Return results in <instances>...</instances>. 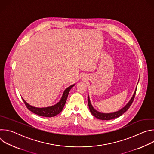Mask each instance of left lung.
I'll list each match as a JSON object with an SVG mask.
<instances>
[{"instance_id":"left-lung-1","label":"left lung","mask_w":154,"mask_h":154,"mask_svg":"<svg viewBox=\"0 0 154 154\" xmlns=\"http://www.w3.org/2000/svg\"><path fill=\"white\" fill-rule=\"evenodd\" d=\"M136 91H137V89L135 91L132 97L131 98L130 101L127 103V105L124 107H123L122 109H121L120 110H119L116 112H115V113H100V112H97V110H96V109L93 107V106L91 103L90 100V97L88 96V103L90 110L91 114L94 117H96V118H97L99 119L110 120V119H113L118 118L120 116H121L122 114H124L127 110V109L130 108V106H131V103H132V102L134 100V98H135V94H136Z\"/></svg>"}]
</instances>
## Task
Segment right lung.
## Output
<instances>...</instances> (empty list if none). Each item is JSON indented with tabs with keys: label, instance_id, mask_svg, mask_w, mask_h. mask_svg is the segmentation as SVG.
Here are the masks:
<instances>
[{
	"label": "right lung",
	"instance_id": "add662e5",
	"mask_svg": "<svg viewBox=\"0 0 154 154\" xmlns=\"http://www.w3.org/2000/svg\"><path fill=\"white\" fill-rule=\"evenodd\" d=\"M74 85L75 84L71 85L68 88H67L64 91L60 100L57 104L53 106L45 107V108L34 107L29 105L28 103H27L23 98L22 99H23L27 108L33 113L41 116H44V117H54L57 115L58 114H59L62 111V109L65 105V103L66 102L69 93L71 89Z\"/></svg>",
	"mask_w": 154,
	"mask_h": 154
}]
</instances>
